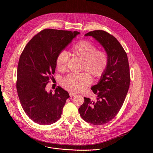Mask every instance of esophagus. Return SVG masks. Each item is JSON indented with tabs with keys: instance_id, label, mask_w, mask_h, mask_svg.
Returning <instances> with one entry per match:
<instances>
[{
	"instance_id": "obj_1",
	"label": "esophagus",
	"mask_w": 153,
	"mask_h": 153,
	"mask_svg": "<svg viewBox=\"0 0 153 153\" xmlns=\"http://www.w3.org/2000/svg\"><path fill=\"white\" fill-rule=\"evenodd\" d=\"M69 96L71 97H73V96H74V95H76V94L75 93H73V92H70L69 93Z\"/></svg>"
}]
</instances>
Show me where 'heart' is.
I'll list each match as a JSON object with an SVG mask.
<instances>
[{"label":"heart","mask_w":153,"mask_h":153,"mask_svg":"<svg viewBox=\"0 0 153 153\" xmlns=\"http://www.w3.org/2000/svg\"><path fill=\"white\" fill-rule=\"evenodd\" d=\"M70 53L82 60L81 69L86 71L94 77H100L105 72L108 58L107 54L102 51L97 50V48L87 41H81L72 47ZM68 54L62 51L56 59V67L59 71H65L67 69ZM92 82L91 77L86 72L81 74H71L64 77L61 84L66 89L79 92L84 90Z\"/></svg>","instance_id":"b5f03b06"}]
</instances>
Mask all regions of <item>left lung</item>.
I'll return each mask as SVG.
<instances>
[{"mask_svg": "<svg viewBox=\"0 0 153 153\" xmlns=\"http://www.w3.org/2000/svg\"><path fill=\"white\" fill-rule=\"evenodd\" d=\"M85 36H92L101 45L107 53L108 64L98 83L91 87L97 99L92 101L84 97L79 112L86 122L101 125L113 119L123 105L130 86L129 64L123 48L107 32L95 30Z\"/></svg>", "mask_w": 153, "mask_h": 153, "instance_id": "1", "label": "left lung"}]
</instances>
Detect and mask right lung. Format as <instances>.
Here are the masks:
<instances>
[{"label":"right lung","mask_w":153,"mask_h":153,"mask_svg":"<svg viewBox=\"0 0 153 153\" xmlns=\"http://www.w3.org/2000/svg\"><path fill=\"white\" fill-rule=\"evenodd\" d=\"M78 31L45 29L32 38L20 56L17 89L21 105L28 117L39 125L55 123L61 118L69 93L61 87L54 94L46 84L54 74L56 59Z\"/></svg>","instance_id":"1"}]
</instances>
